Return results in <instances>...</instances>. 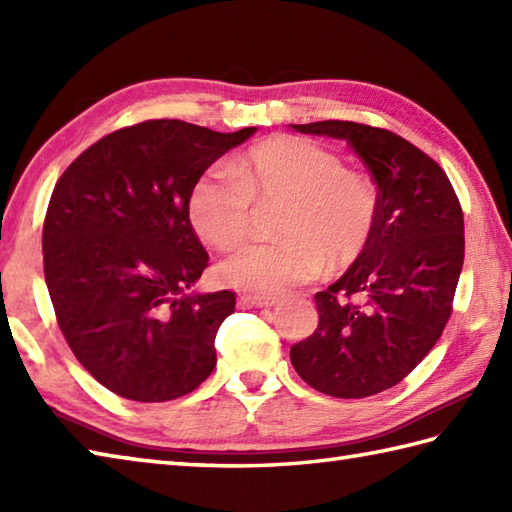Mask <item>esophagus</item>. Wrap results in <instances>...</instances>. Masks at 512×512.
Wrapping results in <instances>:
<instances>
[{"mask_svg": "<svg viewBox=\"0 0 512 512\" xmlns=\"http://www.w3.org/2000/svg\"><path fill=\"white\" fill-rule=\"evenodd\" d=\"M242 301L248 308H270L277 303V297H264V295H244Z\"/></svg>", "mask_w": 512, "mask_h": 512, "instance_id": "esophagus-1", "label": "esophagus"}]
</instances>
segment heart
Returning <instances> with one entry per match:
<instances>
[{
    "instance_id": "heart-1",
    "label": "heart",
    "mask_w": 512,
    "mask_h": 512,
    "mask_svg": "<svg viewBox=\"0 0 512 512\" xmlns=\"http://www.w3.org/2000/svg\"><path fill=\"white\" fill-rule=\"evenodd\" d=\"M255 202H286L273 242L237 250L222 266L233 286L277 295L317 279L325 262L345 268L372 242L378 191L367 173L343 167L336 151L299 136L250 147L233 167L217 165L195 180L189 217L215 248H235L253 231Z\"/></svg>"
}]
</instances>
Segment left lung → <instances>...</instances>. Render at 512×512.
<instances>
[{"instance_id": "8db88e82", "label": "left lung", "mask_w": 512, "mask_h": 512, "mask_svg": "<svg viewBox=\"0 0 512 512\" xmlns=\"http://www.w3.org/2000/svg\"><path fill=\"white\" fill-rule=\"evenodd\" d=\"M292 127L347 140L378 184V217L365 253L314 295L319 325L290 347V361L321 394L374 396L411 374L451 317L464 264L462 206L438 162L389 129Z\"/></svg>"}]
</instances>
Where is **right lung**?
Instances as JSON below:
<instances>
[{"mask_svg": "<svg viewBox=\"0 0 512 512\" xmlns=\"http://www.w3.org/2000/svg\"><path fill=\"white\" fill-rule=\"evenodd\" d=\"M253 134L143 121L96 140L54 184L41 239L54 314L76 361L114 394L165 402L213 372L235 295H187L209 266L189 193Z\"/></svg>", "mask_w": 512, "mask_h": 512, "instance_id": "obj_1", "label": "right lung"}]
</instances>
